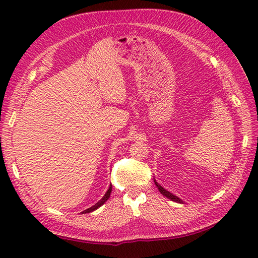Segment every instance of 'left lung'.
<instances>
[{
  "instance_id": "8db88e82",
  "label": "left lung",
  "mask_w": 258,
  "mask_h": 258,
  "mask_svg": "<svg viewBox=\"0 0 258 258\" xmlns=\"http://www.w3.org/2000/svg\"><path fill=\"white\" fill-rule=\"evenodd\" d=\"M154 182H155V185L157 186V188H158V190H160L161 191V193L164 195V196H166L167 197V199H169V200H171V201H174V202H176V203H183V201L182 200H180V199H178V197L177 196H175V195H173L172 193H169V191L168 190H166L165 188H164V187H162V186L160 185V184H158L157 182H156V180L154 179Z\"/></svg>"
}]
</instances>
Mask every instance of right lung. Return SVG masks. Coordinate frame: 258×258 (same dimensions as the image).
Returning a JSON list of instances; mask_svg holds the SVG:
<instances>
[{"instance_id": "obj_1", "label": "right lung", "mask_w": 258, "mask_h": 258, "mask_svg": "<svg viewBox=\"0 0 258 258\" xmlns=\"http://www.w3.org/2000/svg\"><path fill=\"white\" fill-rule=\"evenodd\" d=\"M111 191H112V184L109 185V187H108V189H107V191L105 193V195H104L102 199L98 201L95 205H93L92 207H90V208H87V210H85V211H83L82 212V214H86V213H91V212H93V211H95V210H97L98 207H101L104 203H105L108 199H109V195H111Z\"/></svg>"}]
</instances>
